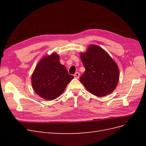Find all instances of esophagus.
I'll use <instances>...</instances> for the list:
<instances>
[{"label":"esophagus","instance_id":"34e87169","mask_svg":"<svg viewBox=\"0 0 146 146\" xmlns=\"http://www.w3.org/2000/svg\"><path fill=\"white\" fill-rule=\"evenodd\" d=\"M74 77L76 78H79V76H80V73L79 72H76V74H74Z\"/></svg>","mask_w":146,"mask_h":146}]
</instances>
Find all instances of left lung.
I'll use <instances>...</instances> for the list:
<instances>
[{
    "label": "left lung",
    "mask_w": 146,
    "mask_h": 146,
    "mask_svg": "<svg viewBox=\"0 0 146 146\" xmlns=\"http://www.w3.org/2000/svg\"><path fill=\"white\" fill-rule=\"evenodd\" d=\"M85 71L80 82L90 93L98 97L107 96L115 90L119 80L117 63L101 47L91 44L80 53Z\"/></svg>",
    "instance_id": "8db88e82"
}]
</instances>
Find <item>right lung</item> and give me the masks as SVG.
<instances>
[{
  "label": "right lung",
  "instance_id": "1",
  "mask_svg": "<svg viewBox=\"0 0 146 146\" xmlns=\"http://www.w3.org/2000/svg\"><path fill=\"white\" fill-rule=\"evenodd\" d=\"M66 67L60 62V55L53 52L42 57L32 75V85L35 92L47 100L56 99L63 93L74 78Z\"/></svg>",
  "mask_w": 146,
  "mask_h": 146
}]
</instances>
